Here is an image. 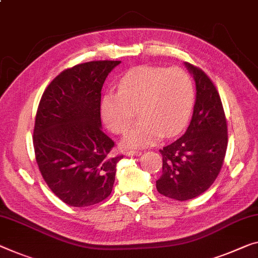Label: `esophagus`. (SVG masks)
<instances>
[{
    "label": "esophagus",
    "mask_w": 258,
    "mask_h": 258,
    "mask_svg": "<svg viewBox=\"0 0 258 258\" xmlns=\"http://www.w3.org/2000/svg\"><path fill=\"white\" fill-rule=\"evenodd\" d=\"M125 154L128 157H140L142 154V151H137V150H130V151H126Z\"/></svg>",
    "instance_id": "1"
}]
</instances>
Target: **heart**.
Segmentation results:
<instances>
[{
	"mask_svg": "<svg viewBox=\"0 0 258 258\" xmlns=\"http://www.w3.org/2000/svg\"><path fill=\"white\" fill-rule=\"evenodd\" d=\"M195 89L189 75L179 68L141 66L128 71L118 83V94H106L101 117L106 128L124 134L140 114V124L122 141L125 149L157 144L182 132L191 114Z\"/></svg>",
	"mask_w": 258,
	"mask_h": 258,
	"instance_id": "heart-1",
	"label": "heart"
}]
</instances>
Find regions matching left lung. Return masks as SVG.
Listing matches in <instances>:
<instances>
[{
  "label": "left lung",
  "instance_id": "8db88e82",
  "mask_svg": "<svg viewBox=\"0 0 258 258\" xmlns=\"http://www.w3.org/2000/svg\"><path fill=\"white\" fill-rule=\"evenodd\" d=\"M196 84V101L187 132L160 150L161 195L176 201L200 196L217 179L227 150V122L215 84L203 70L184 62Z\"/></svg>",
  "mask_w": 258,
  "mask_h": 258
}]
</instances>
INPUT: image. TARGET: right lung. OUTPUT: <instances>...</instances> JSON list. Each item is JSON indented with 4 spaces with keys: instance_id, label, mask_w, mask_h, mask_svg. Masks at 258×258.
<instances>
[{
    "instance_id": "1",
    "label": "right lung",
    "mask_w": 258,
    "mask_h": 258,
    "mask_svg": "<svg viewBox=\"0 0 258 258\" xmlns=\"http://www.w3.org/2000/svg\"><path fill=\"white\" fill-rule=\"evenodd\" d=\"M121 61H92L67 69L43 92L33 146L51 191L70 207L85 208L110 195L116 164L114 142L101 130V89Z\"/></svg>"
}]
</instances>
